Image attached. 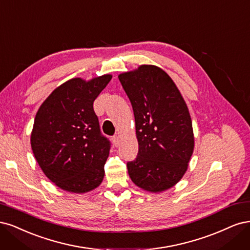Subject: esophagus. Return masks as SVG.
<instances>
[{"label":"esophagus","instance_id":"1","mask_svg":"<svg viewBox=\"0 0 250 250\" xmlns=\"http://www.w3.org/2000/svg\"><path fill=\"white\" fill-rule=\"evenodd\" d=\"M112 139H113V143H114V146H118V144H119V141H120V139H119V136L118 135H115V136H113V138H112Z\"/></svg>","mask_w":250,"mask_h":250}]
</instances>
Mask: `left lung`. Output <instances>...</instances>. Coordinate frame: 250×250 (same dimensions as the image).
Masks as SVG:
<instances>
[{
  "label": "left lung",
  "mask_w": 250,
  "mask_h": 250,
  "mask_svg": "<svg viewBox=\"0 0 250 250\" xmlns=\"http://www.w3.org/2000/svg\"><path fill=\"white\" fill-rule=\"evenodd\" d=\"M130 100L139 150L126 163L137 186L149 192L173 187L188 168L194 149L192 120L178 87L155 65H141L118 76Z\"/></svg>",
  "instance_id": "left-lung-1"
}]
</instances>
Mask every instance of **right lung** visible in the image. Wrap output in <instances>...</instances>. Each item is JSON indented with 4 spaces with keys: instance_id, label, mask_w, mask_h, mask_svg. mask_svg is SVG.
Segmentation results:
<instances>
[{
    "instance_id": "1",
    "label": "right lung",
    "mask_w": 250,
    "mask_h": 250,
    "mask_svg": "<svg viewBox=\"0 0 250 250\" xmlns=\"http://www.w3.org/2000/svg\"><path fill=\"white\" fill-rule=\"evenodd\" d=\"M111 79L68 80L37 111L32 150L46 178L63 190L85 193L103 182L111 143L101 133L93 102Z\"/></svg>"
}]
</instances>
